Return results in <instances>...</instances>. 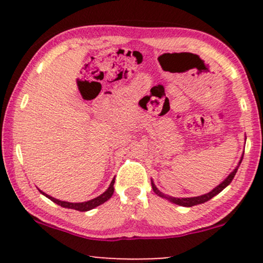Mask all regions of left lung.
<instances>
[{"mask_svg": "<svg viewBox=\"0 0 263 263\" xmlns=\"http://www.w3.org/2000/svg\"><path fill=\"white\" fill-rule=\"evenodd\" d=\"M242 159H243V157L240 158V161H239V164H238V166H237L235 170H233L231 174H230L229 176H228V178L225 179L224 182L222 183H220V184H219L218 186H215V188L212 190V192H210V193H207V194H204V195H201V196H195V197H182V199H178V197H172V196H168V195H164L163 193L161 192H159V190H158V188L156 185L153 184V182H152V188H153V192L156 193V194H158V195L159 196H161V197H165V199H167V200H170L171 202H174V203H176V204H179V206H184V207H192V206H195V204H200V203H204V202H207V201H210L212 197H214L215 195H217V194H219L221 192V190H224L226 186H228L230 183L232 182V179H233V177H235V175H236V172H237V170H238V167H239V165H240V163H242Z\"/></svg>", "mask_w": 263, "mask_h": 263, "instance_id": "8db88e82", "label": "left lung"}]
</instances>
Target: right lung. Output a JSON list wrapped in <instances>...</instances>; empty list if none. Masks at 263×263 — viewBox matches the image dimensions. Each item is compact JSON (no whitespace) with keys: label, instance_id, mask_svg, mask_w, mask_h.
Returning a JSON list of instances; mask_svg holds the SVG:
<instances>
[{"label":"right lung","instance_id":"add662e5","mask_svg":"<svg viewBox=\"0 0 263 263\" xmlns=\"http://www.w3.org/2000/svg\"><path fill=\"white\" fill-rule=\"evenodd\" d=\"M114 183L115 181L111 182V184L109 188H107V190L105 193H103L102 195H99L98 197H96V199L93 200H89V201H86V202H80V203H71V202H67V201H60L57 199H53V197L46 195L45 193H43L42 190H39L43 195H45L48 199H50L52 201V202H55L59 204V206L61 207H64V208H70V210H75V211H80V212H86V211H89V210H93V208L97 207V206H100V204L105 202V201H107L110 199L111 196H112L114 194Z\"/></svg>","mask_w":263,"mask_h":263}]
</instances>
